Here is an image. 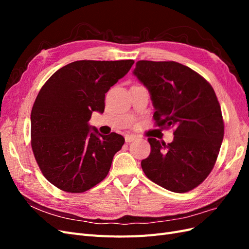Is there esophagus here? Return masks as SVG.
Returning a JSON list of instances; mask_svg holds the SVG:
<instances>
[{
	"instance_id": "obj_1",
	"label": "esophagus",
	"mask_w": 249,
	"mask_h": 249,
	"mask_svg": "<svg viewBox=\"0 0 249 249\" xmlns=\"http://www.w3.org/2000/svg\"><path fill=\"white\" fill-rule=\"evenodd\" d=\"M124 139H125V142H126V143H129V142H132V141H134V140H136L137 137L134 136V135H126V136L124 137Z\"/></svg>"
}]
</instances>
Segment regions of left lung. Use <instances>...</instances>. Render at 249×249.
<instances>
[{
	"instance_id": "obj_1",
	"label": "left lung",
	"mask_w": 249,
	"mask_h": 249,
	"mask_svg": "<svg viewBox=\"0 0 249 249\" xmlns=\"http://www.w3.org/2000/svg\"><path fill=\"white\" fill-rule=\"evenodd\" d=\"M150 93L158 126L172 127L166 144L148 138L150 154L141 161L145 176L165 189L188 192L212 171L224 135L221 108L210 83L175 61L136 63L133 71Z\"/></svg>"
}]
</instances>
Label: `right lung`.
I'll return each mask as SVG.
<instances>
[{
    "mask_svg": "<svg viewBox=\"0 0 249 249\" xmlns=\"http://www.w3.org/2000/svg\"><path fill=\"white\" fill-rule=\"evenodd\" d=\"M134 60H80L58 70L46 82L31 112L35 160L51 184L82 193L107 177L122 135H102L89 125L93 111L105 110V93L129 72Z\"/></svg>",
    "mask_w": 249,
    "mask_h": 249,
    "instance_id": "right-lung-1",
    "label": "right lung"
}]
</instances>
